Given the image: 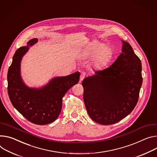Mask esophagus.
Segmentation results:
<instances>
[{
  "label": "esophagus",
  "instance_id": "1",
  "mask_svg": "<svg viewBox=\"0 0 157 157\" xmlns=\"http://www.w3.org/2000/svg\"><path fill=\"white\" fill-rule=\"evenodd\" d=\"M85 76H86V73L82 72V73L81 74V75H80V80H79L80 82H81V81L84 79V78H85Z\"/></svg>",
  "mask_w": 157,
  "mask_h": 157
}]
</instances>
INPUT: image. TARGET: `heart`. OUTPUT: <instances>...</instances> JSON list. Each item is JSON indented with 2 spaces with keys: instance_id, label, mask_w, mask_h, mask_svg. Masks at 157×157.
Wrapping results in <instances>:
<instances>
[{
  "instance_id": "1",
  "label": "heart",
  "mask_w": 157,
  "mask_h": 157,
  "mask_svg": "<svg viewBox=\"0 0 157 157\" xmlns=\"http://www.w3.org/2000/svg\"><path fill=\"white\" fill-rule=\"evenodd\" d=\"M95 51H96V48H94L92 50L93 52ZM108 50L107 49V47L105 46H103L100 47V48H99L98 50V56L99 57V58L101 59H103L106 58V56L108 55Z\"/></svg>"
}]
</instances>
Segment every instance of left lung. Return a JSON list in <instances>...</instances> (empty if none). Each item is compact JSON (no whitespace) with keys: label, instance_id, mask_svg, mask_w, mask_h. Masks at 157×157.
Returning a JSON list of instances; mask_svg holds the SVG:
<instances>
[{"label":"left lung","instance_id":"obj_1","mask_svg":"<svg viewBox=\"0 0 157 157\" xmlns=\"http://www.w3.org/2000/svg\"><path fill=\"white\" fill-rule=\"evenodd\" d=\"M122 42V53L115 63L82 82L87 112L99 124L120 121L133 111L138 100L143 81L141 63L130 44Z\"/></svg>","mask_w":157,"mask_h":157}]
</instances>
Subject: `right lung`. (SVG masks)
I'll list each match as a JSON object with an SVG mask.
<instances>
[{
    "instance_id": "add662e5",
    "label": "right lung",
    "mask_w": 157,
    "mask_h": 157,
    "mask_svg": "<svg viewBox=\"0 0 157 157\" xmlns=\"http://www.w3.org/2000/svg\"><path fill=\"white\" fill-rule=\"evenodd\" d=\"M37 40L36 38L31 39L26 46L21 47L14 54L7 73V91L12 105L23 117L34 124L44 125L59 117L63 98L79 82L80 73L54 78L41 88L27 87L21 76V61L29 46Z\"/></svg>"
}]
</instances>
